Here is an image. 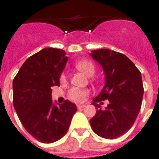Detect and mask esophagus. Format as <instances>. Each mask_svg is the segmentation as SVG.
Returning <instances> with one entry per match:
<instances>
[{
	"label": "esophagus",
	"instance_id": "1",
	"mask_svg": "<svg viewBox=\"0 0 159 159\" xmlns=\"http://www.w3.org/2000/svg\"><path fill=\"white\" fill-rule=\"evenodd\" d=\"M84 107H85L84 104H78V105H77V108H79V109H80V108H84Z\"/></svg>",
	"mask_w": 159,
	"mask_h": 159
}]
</instances>
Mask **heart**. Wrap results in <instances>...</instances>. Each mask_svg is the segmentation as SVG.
I'll list each match as a JSON object with an SVG mask.
<instances>
[{"label": "heart", "instance_id": "b5f03b06", "mask_svg": "<svg viewBox=\"0 0 159 159\" xmlns=\"http://www.w3.org/2000/svg\"><path fill=\"white\" fill-rule=\"evenodd\" d=\"M75 66L77 70L83 72L87 76H93L96 71L95 65L93 64V62L89 60H80L78 61L75 63ZM66 80V75L64 73L61 75L60 80L64 81ZM89 89H80L77 88H72L68 91L67 93V97L69 100H72L74 102L80 103L83 102L85 100L86 96L89 95Z\"/></svg>", "mask_w": 159, "mask_h": 159}]
</instances>
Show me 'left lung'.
Instances as JSON below:
<instances>
[{"instance_id": "1", "label": "left lung", "mask_w": 159, "mask_h": 159, "mask_svg": "<svg viewBox=\"0 0 159 159\" xmlns=\"http://www.w3.org/2000/svg\"><path fill=\"white\" fill-rule=\"evenodd\" d=\"M90 55L102 66L105 84L93 104L97 111L90 120L93 130L107 139H115L125 134L134 124L141 106L144 89L142 75L132 61L121 53L100 49ZM108 99L102 111L97 103Z\"/></svg>"}]
</instances>
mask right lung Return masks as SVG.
I'll use <instances>...</instances> for the list:
<instances>
[{"mask_svg": "<svg viewBox=\"0 0 159 159\" xmlns=\"http://www.w3.org/2000/svg\"><path fill=\"white\" fill-rule=\"evenodd\" d=\"M67 59L63 50L45 48L28 58L13 79V106L19 120L27 132L43 143L63 138L77 111L69 100L56 106L51 100V88L59 86Z\"/></svg>", "mask_w": 159, "mask_h": 159, "instance_id": "right-lung-1", "label": "right lung"}]
</instances>
